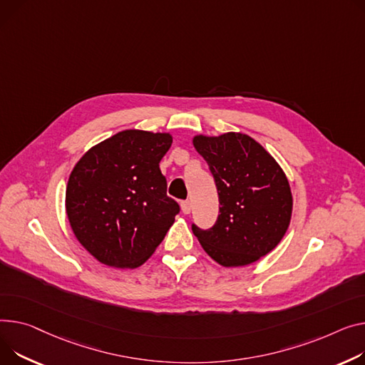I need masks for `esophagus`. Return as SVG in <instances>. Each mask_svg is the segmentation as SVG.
<instances>
[{
    "label": "esophagus",
    "mask_w": 365,
    "mask_h": 365,
    "mask_svg": "<svg viewBox=\"0 0 365 365\" xmlns=\"http://www.w3.org/2000/svg\"><path fill=\"white\" fill-rule=\"evenodd\" d=\"M180 207H182V212H183V214H189V212H190L192 205H190V202H189V201H182Z\"/></svg>",
    "instance_id": "34e87169"
}]
</instances>
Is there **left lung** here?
<instances>
[{
  "label": "left lung",
  "instance_id": "8db88e82",
  "mask_svg": "<svg viewBox=\"0 0 365 365\" xmlns=\"http://www.w3.org/2000/svg\"><path fill=\"white\" fill-rule=\"evenodd\" d=\"M193 147L214 178L220 214L202 230L192 225L204 251L223 267H240L273 251L292 215V192L276 160L251 136L197 135Z\"/></svg>",
  "mask_w": 365,
  "mask_h": 365
}]
</instances>
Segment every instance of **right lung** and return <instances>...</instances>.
Returning <instances> with one entry per match:
<instances>
[{"label": "right lung", "instance_id": "1", "mask_svg": "<svg viewBox=\"0 0 365 365\" xmlns=\"http://www.w3.org/2000/svg\"><path fill=\"white\" fill-rule=\"evenodd\" d=\"M170 133L129 129L92 147L71 170L66 212L81 245L100 262L136 269L175 223L160 161Z\"/></svg>", "mask_w": 365, "mask_h": 365}]
</instances>
